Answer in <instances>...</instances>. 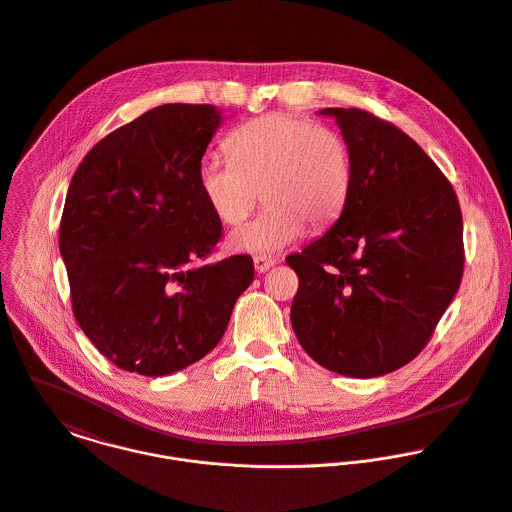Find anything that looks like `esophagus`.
<instances>
[{
	"label": "esophagus",
	"mask_w": 512,
	"mask_h": 512,
	"mask_svg": "<svg viewBox=\"0 0 512 512\" xmlns=\"http://www.w3.org/2000/svg\"><path fill=\"white\" fill-rule=\"evenodd\" d=\"M274 258L272 256H254V270L258 272V274H262V272H266V270H270L272 266H274Z\"/></svg>",
	"instance_id": "1"
}]
</instances>
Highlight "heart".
Returning a JSON list of instances; mask_svg holds the SVG:
<instances>
[{
  "instance_id": "b5f03b06",
  "label": "heart",
  "mask_w": 512,
  "mask_h": 512,
  "mask_svg": "<svg viewBox=\"0 0 512 512\" xmlns=\"http://www.w3.org/2000/svg\"><path fill=\"white\" fill-rule=\"evenodd\" d=\"M230 159L206 157L198 186L224 224H240L260 194L268 204L230 234L228 246L256 256L276 254L332 226L347 202L353 167L345 139L332 127L270 113L240 125L226 141Z\"/></svg>"
}]
</instances>
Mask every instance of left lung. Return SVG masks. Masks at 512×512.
<instances>
[{
  "mask_svg": "<svg viewBox=\"0 0 512 512\" xmlns=\"http://www.w3.org/2000/svg\"><path fill=\"white\" fill-rule=\"evenodd\" d=\"M351 153L334 226L286 258L300 278L292 328L347 377H379L431 338L463 276V216L451 182L397 127L361 109H322Z\"/></svg>",
  "mask_w": 512,
  "mask_h": 512,
  "instance_id": "obj_1",
  "label": "left lung"
}]
</instances>
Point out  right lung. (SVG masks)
Returning a JSON list of instances; mask_svg holds the SVG:
<instances>
[{"label":"right lung","instance_id":"right-lung-1","mask_svg":"<svg viewBox=\"0 0 512 512\" xmlns=\"http://www.w3.org/2000/svg\"><path fill=\"white\" fill-rule=\"evenodd\" d=\"M222 125L214 105L169 103L99 141L73 174L59 250L73 314L117 367L161 377L210 353L250 256L196 264L222 234L198 186V165Z\"/></svg>","mask_w":512,"mask_h":512}]
</instances>
